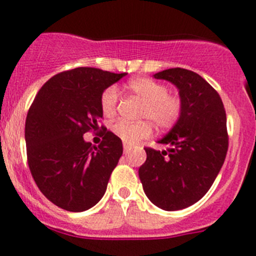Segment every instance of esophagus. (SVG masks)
<instances>
[{"label":"esophagus","instance_id":"obj_1","mask_svg":"<svg viewBox=\"0 0 256 256\" xmlns=\"http://www.w3.org/2000/svg\"><path fill=\"white\" fill-rule=\"evenodd\" d=\"M123 148H124V152L128 154L130 150H132V146H130V144H123Z\"/></svg>","mask_w":256,"mask_h":256}]
</instances>
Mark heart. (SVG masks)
<instances>
[{"label": "heart", "mask_w": 256, "mask_h": 256, "mask_svg": "<svg viewBox=\"0 0 256 256\" xmlns=\"http://www.w3.org/2000/svg\"><path fill=\"white\" fill-rule=\"evenodd\" d=\"M126 90L144 101L138 116L150 119L159 130H170L180 122L183 112L182 98L178 94H168V88L162 83L156 82L148 76H136L126 83ZM118 101L119 94L114 86L104 90L100 105L106 116H110L116 112ZM110 130L124 144H133L150 137L152 126L148 120L130 123L119 119L110 126Z\"/></svg>", "instance_id": "1"}]
</instances>
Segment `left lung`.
<instances>
[{
    "label": "left lung",
    "mask_w": 256,
    "mask_h": 256,
    "mask_svg": "<svg viewBox=\"0 0 256 256\" xmlns=\"http://www.w3.org/2000/svg\"><path fill=\"white\" fill-rule=\"evenodd\" d=\"M154 76L177 86L183 112L159 141L168 151L144 148L138 176L151 202L173 212L198 202L216 180L228 150L227 116L218 92L195 72L173 68Z\"/></svg>",
    "instance_id": "left-lung-1"
}]
</instances>
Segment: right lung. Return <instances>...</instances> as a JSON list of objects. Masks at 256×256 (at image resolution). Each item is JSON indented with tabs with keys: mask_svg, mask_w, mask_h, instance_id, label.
Wrapping results in <instances>:
<instances>
[{
	"mask_svg": "<svg viewBox=\"0 0 256 256\" xmlns=\"http://www.w3.org/2000/svg\"><path fill=\"white\" fill-rule=\"evenodd\" d=\"M126 74L65 70L48 79L32 102L26 120L28 165L40 191L56 206L84 212L102 198L123 144L104 126L98 146L83 134L100 128L101 94Z\"/></svg>",
	"mask_w": 256,
	"mask_h": 256,
	"instance_id": "add662e5",
	"label": "right lung"
}]
</instances>
